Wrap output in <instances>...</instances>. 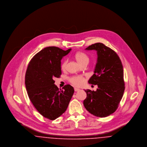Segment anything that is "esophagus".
I'll use <instances>...</instances> for the list:
<instances>
[{
  "mask_svg": "<svg viewBox=\"0 0 147 147\" xmlns=\"http://www.w3.org/2000/svg\"><path fill=\"white\" fill-rule=\"evenodd\" d=\"M74 90H75V91H78L80 90V89L79 88H74Z\"/></svg>",
  "mask_w": 147,
  "mask_h": 147,
  "instance_id": "esophagus-1",
  "label": "esophagus"
}]
</instances>
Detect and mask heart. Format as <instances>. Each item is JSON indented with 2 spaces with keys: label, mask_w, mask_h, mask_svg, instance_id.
<instances>
[{
  "label": "heart",
  "mask_w": 147,
  "mask_h": 147,
  "mask_svg": "<svg viewBox=\"0 0 147 147\" xmlns=\"http://www.w3.org/2000/svg\"><path fill=\"white\" fill-rule=\"evenodd\" d=\"M75 58L77 61V62L79 63L80 65L85 63H89V58L85 53L81 52H78L75 55ZM68 62L67 60H65L63 62L61 68L62 69H65L67 65V64ZM70 82L73 84H74L76 86H81L82 85L84 82V78L83 77H74L71 78L70 79Z\"/></svg>",
  "instance_id": "obj_1"
}]
</instances>
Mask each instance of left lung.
I'll return each mask as SVG.
<instances>
[{"instance_id":"1","label":"left lung","mask_w":147,"mask_h":147,"mask_svg":"<svg viewBox=\"0 0 147 147\" xmlns=\"http://www.w3.org/2000/svg\"><path fill=\"white\" fill-rule=\"evenodd\" d=\"M85 50H95L97 52V62L94 74L88 83L97 85L96 91L84 90L86 98L84 107L92 115L105 117L115 112L125 91L123 69L117 53L102 43L89 46Z\"/></svg>"}]
</instances>
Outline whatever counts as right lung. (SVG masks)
Masks as SVG:
<instances>
[{
  "instance_id": "right-lung-1",
  "label": "right lung",
  "mask_w": 147,
  "mask_h": 147,
  "mask_svg": "<svg viewBox=\"0 0 147 147\" xmlns=\"http://www.w3.org/2000/svg\"><path fill=\"white\" fill-rule=\"evenodd\" d=\"M71 49L46 47L33 57L26 70L25 83L30 100L41 115L51 120L66 111L74 92L69 84L59 90L53 80L61 75V60Z\"/></svg>"
}]
</instances>
